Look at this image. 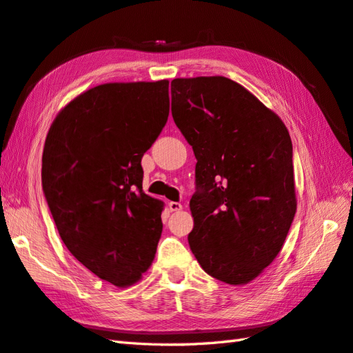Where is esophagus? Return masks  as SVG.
I'll return each instance as SVG.
<instances>
[{
  "label": "esophagus",
  "instance_id": "34e87169",
  "mask_svg": "<svg viewBox=\"0 0 353 353\" xmlns=\"http://www.w3.org/2000/svg\"><path fill=\"white\" fill-rule=\"evenodd\" d=\"M183 208V205L179 203H175V201H172V203H169V210L170 212H179Z\"/></svg>",
  "mask_w": 353,
  "mask_h": 353
}]
</instances>
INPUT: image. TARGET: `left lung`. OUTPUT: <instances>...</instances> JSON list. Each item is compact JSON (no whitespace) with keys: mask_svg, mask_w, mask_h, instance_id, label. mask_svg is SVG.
<instances>
[{"mask_svg":"<svg viewBox=\"0 0 353 353\" xmlns=\"http://www.w3.org/2000/svg\"><path fill=\"white\" fill-rule=\"evenodd\" d=\"M170 91L196 157L190 250L207 274L245 285L280 253L296 214L290 132L232 79H174Z\"/></svg>","mask_w":353,"mask_h":353,"instance_id":"1","label":"left lung"}]
</instances>
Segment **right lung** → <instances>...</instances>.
<instances>
[{
  "label": "right lung",
  "instance_id": "right-lung-1",
  "mask_svg": "<svg viewBox=\"0 0 353 353\" xmlns=\"http://www.w3.org/2000/svg\"><path fill=\"white\" fill-rule=\"evenodd\" d=\"M169 117V81L103 83L57 114L42 154V190L61 239L119 288L139 282L163 232L143 192L141 158Z\"/></svg>",
  "mask_w": 353,
  "mask_h": 353
}]
</instances>
